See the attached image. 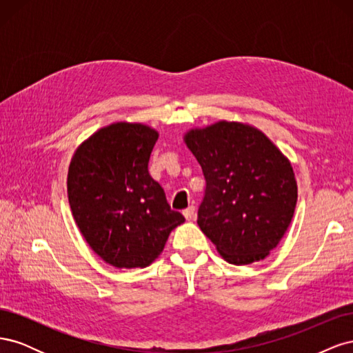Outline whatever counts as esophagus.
<instances>
[{"mask_svg": "<svg viewBox=\"0 0 353 353\" xmlns=\"http://www.w3.org/2000/svg\"><path fill=\"white\" fill-rule=\"evenodd\" d=\"M183 215H184V218H185L187 221L194 219V215H196V208H194V206H190V208H187V209L183 212Z\"/></svg>", "mask_w": 353, "mask_h": 353, "instance_id": "34e87169", "label": "esophagus"}]
</instances>
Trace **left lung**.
Instances as JSON below:
<instances>
[{
  "mask_svg": "<svg viewBox=\"0 0 353 353\" xmlns=\"http://www.w3.org/2000/svg\"><path fill=\"white\" fill-rule=\"evenodd\" d=\"M184 143L206 179L200 230L232 265L265 259L294 215L297 183L290 160L258 128L243 122L191 128Z\"/></svg>",
  "mask_w": 353,
  "mask_h": 353,
  "instance_id": "obj_1",
  "label": "left lung"
}]
</instances>
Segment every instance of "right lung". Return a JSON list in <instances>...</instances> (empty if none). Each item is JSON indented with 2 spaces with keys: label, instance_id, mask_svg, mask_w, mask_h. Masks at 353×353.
<instances>
[{
  "label": "right lung",
  "instance_id": "obj_1",
  "mask_svg": "<svg viewBox=\"0 0 353 353\" xmlns=\"http://www.w3.org/2000/svg\"><path fill=\"white\" fill-rule=\"evenodd\" d=\"M157 138L144 123H110L81 143L70 160L73 219L90 248L114 268L153 263L170 231L185 221L170 210L163 188L148 174Z\"/></svg>",
  "mask_w": 353,
  "mask_h": 353
}]
</instances>
